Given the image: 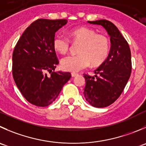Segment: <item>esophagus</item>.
Returning a JSON list of instances; mask_svg holds the SVG:
<instances>
[{
	"mask_svg": "<svg viewBox=\"0 0 146 146\" xmlns=\"http://www.w3.org/2000/svg\"><path fill=\"white\" fill-rule=\"evenodd\" d=\"M78 73H71V76L72 77H76V76H78Z\"/></svg>",
	"mask_w": 146,
	"mask_h": 146,
	"instance_id": "34e87169",
	"label": "esophagus"
}]
</instances>
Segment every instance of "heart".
<instances>
[{
	"label": "heart",
	"instance_id": "heart-1",
	"mask_svg": "<svg viewBox=\"0 0 146 146\" xmlns=\"http://www.w3.org/2000/svg\"><path fill=\"white\" fill-rule=\"evenodd\" d=\"M70 40L73 43H80L77 56H69L61 60L63 70L78 72L91 65L98 66L104 63L111 49L108 37L103 34H97L95 30L88 27H80L69 31ZM70 41L61 34L56 35L53 40L55 51L66 54L70 49Z\"/></svg>",
	"mask_w": 146,
	"mask_h": 146
}]
</instances>
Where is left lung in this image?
Listing matches in <instances>:
<instances>
[{
	"label": "left lung",
	"mask_w": 146,
	"mask_h": 146,
	"mask_svg": "<svg viewBox=\"0 0 146 146\" xmlns=\"http://www.w3.org/2000/svg\"><path fill=\"white\" fill-rule=\"evenodd\" d=\"M88 23L104 27L111 40L108 56L95 70L96 76L83 74L86 79L83 93L86 100L94 107L103 108L119 98L128 83L132 69L131 49L125 38L111 21L99 20Z\"/></svg>",
	"instance_id": "1"
}]
</instances>
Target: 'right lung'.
Listing matches in <instances>:
<instances>
[{"instance_id": "obj_1", "label": "right lung", "mask_w": 146, "mask_h": 146, "mask_svg": "<svg viewBox=\"0 0 146 146\" xmlns=\"http://www.w3.org/2000/svg\"><path fill=\"white\" fill-rule=\"evenodd\" d=\"M66 19H38L25 29L13 53L12 73L23 97L31 104H51L71 77L68 72H53L59 61L53 48L55 33ZM49 72L50 75H48Z\"/></svg>"}]
</instances>
